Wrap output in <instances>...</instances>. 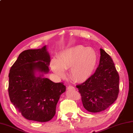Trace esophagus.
<instances>
[{"mask_svg": "<svg viewBox=\"0 0 133 133\" xmlns=\"http://www.w3.org/2000/svg\"><path fill=\"white\" fill-rule=\"evenodd\" d=\"M74 89H75V87H73V86H69L67 87V90H74Z\"/></svg>", "mask_w": 133, "mask_h": 133, "instance_id": "34e87169", "label": "esophagus"}]
</instances>
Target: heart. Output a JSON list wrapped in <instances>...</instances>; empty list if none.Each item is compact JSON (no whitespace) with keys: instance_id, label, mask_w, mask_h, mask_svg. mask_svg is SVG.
<instances>
[{"instance_id":"b5f03b06","label":"heart","mask_w":133,"mask_h":133,"mask_svg":"<svg viewBox=\"0 0 133 133\" xmlns=\"http://www.w3.org/2000/svg\"><path fill=\"white\" fill-rule=\"evenodd\" d=\"M98 63V55L91 48L81 45L68 48L59 54L57 60L54 59L51 67L61 77L65 76L64 70H70V77L77 82L89 79Z\"/></svg>"}]
</instances>
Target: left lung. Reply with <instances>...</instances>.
<instances>
[{"instance_id":"8db88e82","label":"left lung","mask_w":133,"mask_h":133,"mask_svg":"<svg viewBox=\"0 0 133 133\" xmlns=\"http://www.w3.org/2000/svg\"><path fill=\"white\" fill-rule=\"evenodd\" d=\"M98 68L84 83L76 86L81 95L84 108L91 112H100L111 106L119 93V74L113 61L100 49Z\"/></svg>"}]
</instances>
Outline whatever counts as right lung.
<instances>
[{"instance_id":"right-lung-1","label":"right lung","mask_w":133,"mask_h":133,"mask_svg":"<svg viewBox=\"0 0 133 133\" xmlns=\"http://www.w3.org/2000/svg\"><path fill=\"white\" fill-rule=\"evenodd\" d=\"M50 56L47 46L20 54L11 67L8 94L11 103L26 119L44 122L54 117L63 83L44 77L49 73Z\"/></svg>"}]
</instances>
